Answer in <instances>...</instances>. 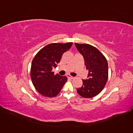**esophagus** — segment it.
I'll return each mask as SVG.
<instances>
[{
	"mask_svg": "<svg viewBox=\"0 0 133 133\" xmlns=\"http://www.w3.org/2000/svg\"><path fill=\"white\" fill-rule=\"evenodd\" d=\"M67 77H68V78H70V79H72L74 78V77L71 76H70V75H67Z\"/></svg>",
	"mask_w": 133,
	"mask_h": 133,
	"instance_id": "obj_1",
	"label": "esophagus"
}]
</instances>
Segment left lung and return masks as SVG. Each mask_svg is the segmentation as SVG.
Returning <instances> with one entry per match:
<instances>
[{"label":"left lung","mask_w":133,"mask_h":133,"mask_svg":"<svg viewBox=\"0 0 133 133\" xmlns=\"http://www.w3.org/2000/svg\"><path fill=\"white\" fill-rule=\"evenodd\" d=\"M75 45L83 56L86 68L88 70V78L83 79V85L77 89V91L84 98L95 97L102 91L108 79L107 61L96 47L87 44Z\"/></svg>","instance_id":"left-lung-1"}]
</instances>
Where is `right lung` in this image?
<instances>
[{
  "mask_svg": "<svg viewBox=\"0 0 133 133\" xmlns=\"http://www.w3.org/2000/svg\"><path fill=\"white\" fill-rule=\"evenodd\" d=\"M72 43H52L41 49L31 63L30 77L39 94L47 97L56 96L67 81L66 76L54 75L52 69L59 63L63 54L68 50Z\"/></svg>",
  "mask_w": 133,
  "mask_h": 133,
  "instance_id": "right-lung-1",
  "label": "right lung"
}]
</instances>
